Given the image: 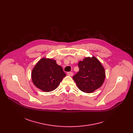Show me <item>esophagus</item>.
Here are the masks:
<instances>
[{
  "label": "esophagus",
  "mask_w": 133,
  "mask_h": 133,
  "mask_svg": "<svg viewBox=\"0 0 133 133\" xmlns=\"http://www.w3.org/2000/svg\"><path fill=\"white\" fill-rule=\"evenodd\" d=\"M67 74L69 76H72L73 75V73L72 72H67Z\"/></svg>",
  "instance_id": "obj_1"
}]
</instances>
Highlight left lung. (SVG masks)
<instances>
[{"label": "left lung", "mask_w": 133, "mask_h": 133, "mask_svg": "<svg viewBox=\"0 0 133 133\" xmlns=\"http://www.w3.org/2000/svg\"><path fill=\"white\" fill-rule=\"evenodd\" d=\"M79 71L72 77L78 88L86 93H91L103 85L105 69L95 57H87L78 63Z\"/></svg>", "instance_id": "8db88e82"}]
</instances>
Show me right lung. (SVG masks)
Wrapping results in <instances>:
<instances>
[{
    "label": "right lung",
    "mask_w": 133,
    "mask_h": 133,
    "mask_svg": "<svg viewBox=\"0 0 133 133\" xmlns=\"http://www.w3.org/2000/svg\"><path fill=\"white\" fill-rule=\"evenodd\" d=\"M65 76L63 68L56 64V61L46 58L37 63L31 72L34 84L46 92L55 90Z\"/></svg>",
    "instance_id": "add662e5"
}]
</instances>
